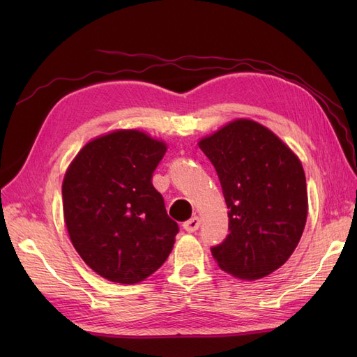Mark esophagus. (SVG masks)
I'll return each instance as SVG.
<instances>
[{
    "label": "esophagus",
    "mask_w": 357,
    "mask_h": 357,
    "mask_svg": "<svg viewBox=\"0 0 357 357\" xmlns=\"http://www.w3.org/2000/svg\"><path fill=\"white\" fill-rule=\"evenodd\" d=\"M199 223H201V220L198 215H193L192 219L183 223V228H185V231H188V232H195L199 228Z\"/></svg>",
    "instance_id": "esophagus-1"
}]
</instances>
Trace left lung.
Listing matches in <instances>:
<instances>
[{
    "instance_id": "obj_1",
    "label": "left lung",
    "mask_w": 357,
    "mask_h": 357,
    "mask_svg": "<svg viewBox=\"0 0 357 357\" xmlns=\"http://www.w3.org/2000/svg\"><path fill=\"white\" fill-rule=\"evenodd\" d=\"M198 144L229 208V234L211 247L214 261L238 278L271 274L294 253L305 228L307 183L299 159L268 128L247 119Z\"/></svg>"
}]
</instances>
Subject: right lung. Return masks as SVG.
<instances>
[{"instance_id":"1","label":"right lung","mask_w":357,"mask_h":357,"mask_svg":"<svg viewBox=\"0 0 357 357\" xmlns=\"http://www.w3.org/2000/svg\"><path fill=\"white\" fill-rule=\"evenodd\" d=\"M167 146L116 131L86 144L62 183L63 219L84 264L114 283L143 282L169 256L178 225L152 177Z\"/></svg>"}]
</instances>
